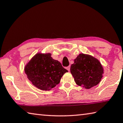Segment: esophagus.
Segmentation results:
<instances>
[{"instance_id": "34e87169", "label": "esophagus", "mask_w": 123, "mask_h": 123, "mask_svg": "<svg viewBox=\"0 0 123 123\" xmlns=\"http://www.w3.org/2000/svg\"><path fill=\"white\" fill-rule=\"evenodd\" d=\"M66 69H67V70L69 71H70V66H68V67H66Z\"/></svg>"}]
</instances>
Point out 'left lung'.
Wrapping results in <instances>:
<instances>
[{
	"mask_svg": "<svg viewBox=\"0 0 123 123\" xmlns=\"http://www.w3.org/2000/svg\"><path fill=\"white\" fill-rule=\"evenodd\" d=\"M70 72L77 85L90 89L98 84L103 68L99 61L92 56L80 54L70 67Z\"/></svg>",
	"mask_w": 123,
	"mask_h": 123,
	"instance_id": "8db88e82",
	"label": "left lung"
}]
</instances>
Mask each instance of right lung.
Here are the masks:
<instances>
[{
	"mask_svg": "<svg viewBox=\"0 0 123 123\" xmlns=\"http://www.w3.org/2000/svg\"><path fill=\"white\" fill-rule=\"evenodd\" d=\"M68 71L50 53L37 54L25 67L28 80L37 88L45 91L54 88Z\"/></svg>",
	"mask_w": 123,
	"mask_h": 123,
	"instance_id": "right-lung-1",
	"label": "right lung"
}]
</instances>
